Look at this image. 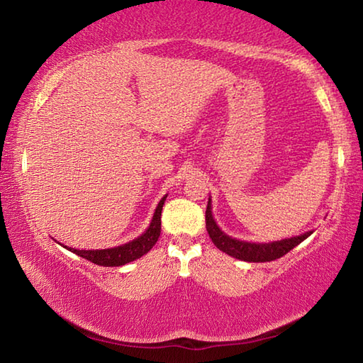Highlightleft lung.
I'll return each mask as SVG.
<instances>
[{"label":"left lung","instance_id":"1","mask_svg":"<svg viewBox=\"0 0 363 363\" xmlns=\"http://www.w3.org/2000/svg\"><path fill=\"white\" fill-rule=\"evenodd\" d=\"M206 230L210 233V238L216 247L224 251L225 255L232 257H237V259L247 261V262H267V261H275L279 257L285 256L288 251L298 247L301 242H304L307 237L311 235L312 230L303 233V235L285 238V240L279 242H270V243H251V242H243L237 240V238H232L219 229L216 220L213 218L211 213V199L208 200L206 206Z\"/></svg>","mask_w":363,"mask_h":363}]
</instances>
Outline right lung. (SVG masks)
<instances>
[{
	"label": "right lung",
	"instance_id": "1",
	"mask_svg": "<svg viewBox=\"0 0 363 363\" xmlns=\"http://www.w3.org/2000/svg\"><path fill=\"white\" fill-rule=\"evenodd\" d=\"M168 195H164L157 206L155 213H153L152 223L147 227V230L143 235L134 238L133 242H128L125 245H120V247L115 248H107V250H75V248H67L73 251V253L84 257L91 262L97 264V266L104 267H118L125 266V264L139 259L140 256L149 253L153 245L157 243L160 232H162V210L164 205V200H167Z\"/></svg>",
	"mask_w": 363,
	"mask_h": 363
}]
</instances>
